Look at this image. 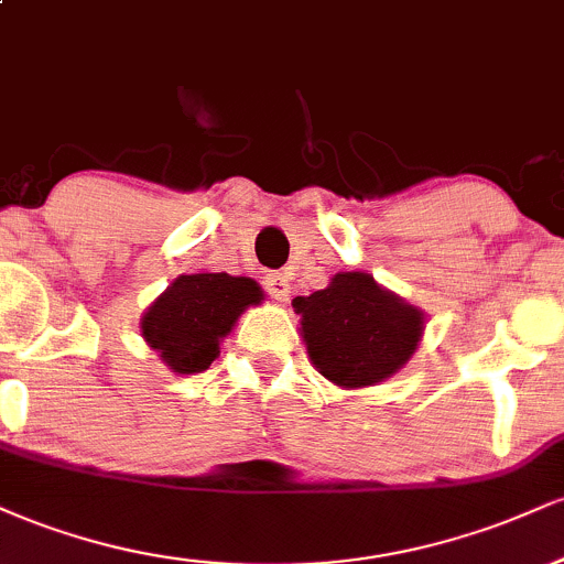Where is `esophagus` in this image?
I'll list each match as a JSON object with an SVG mask.
<instances>
[{"label":"esophagus","instance_id":"1","mask_svg":"<svg viewBox=\"0 0 564 564\" xmlns=\"http://www.w3.org/2000/svg\"><path fill=\"white\" fill-rule=\"evenodd\" d=\"M264 291H268L270 296L278 302H286L291 296V283L289 278L283 273H270L268 278H264Z\"/></svg>","mask_w":564,"mask_h":564}]
</instances>
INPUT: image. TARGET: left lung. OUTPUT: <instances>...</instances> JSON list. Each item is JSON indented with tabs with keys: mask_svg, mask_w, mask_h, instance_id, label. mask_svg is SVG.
<instances>
[{
	"mask_svg": "<svg viewBox=\"0 0 564 564\" xmlns=\"http://www.w3.org/2000/svg\"><path fill=\"white\" fill-rule=\"evenodd\" d=\"M310 360L341 390H364L394 377L424 336V313L371 273H336L326 289L296 296Z\"/></svg>",
	"mask_w": 564,
	"mask_h": 564,
	"instance_id": "left-lung-1",
	"label": "left lung"
}]
</instances>
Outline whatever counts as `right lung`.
I'll return each instance as SVG.
<instances>
[{
	"instance_id": "right-lung-1",
	"label": "right lung",
	"mask_w": 564,
	"mask_h": 564,
	"mask_svg": "<svg viewBox=\"0 0 564 564\" xmlns=\"http://www.w3.org/2000/svg\"><path fill=\"white\" fill-rule=\"evenodd\" d=\"M260 283L246 275L200 273L177 275L164 294L148 304L140 334L174 373H200L217 360L219 341L238 318L262 304Z\"/></svg>"
}]
</instances>
